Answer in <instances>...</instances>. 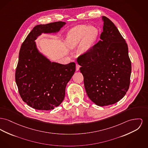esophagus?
<instances>
[{
    "label": "esophagus",
    "mask_w": 148,
    "mask_h": 148,
    "mask_svg": "<svg viewBox=\"0 0 148 148\" xmlns=\"http://www.w3.org/2000/svg\"><path fill=\"white\" fill-rule=\"evenodd\" d=\"M80 66L78 64H76V70H77V71H78L79 70V68H80Z\"/></svg>",
    "instance_id": "esophagus-1"
}]
</instances>
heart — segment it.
I'll return each instance as SVG.
<instances>
[{
  "instance_id": "obj_1",
  "label": "heart",
  "mask_w": 148,
  "mask_h": 148,
  "mask_svg": "<svg viewBox=\"0 0 148 148\" xmlns=\"http://www.w3.org/2000/svg\"><path fill=\"white\" fill-rule=\"evenodd\" d=\"M98 35V30L95 27L79 25L70 31L65 42L70 49L79 47L80 52L85 53L95 42Z\"/></svg>"
}]
</instances>
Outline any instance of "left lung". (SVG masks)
<instances>
[{
  "label": "left lung",
  "mask_w": 148,
  "mask_h": 148,
  "mask_svg": "<svg viewBox=\"0 0 148 148\" xmlns=\"http://www.w3.org/2000/svg\"><path fill=\"white\" fill-rule=\"evenodd\" d=\"M101 40L77 59L87 95L97 106L113 104L125 96L130 83L128 46L117 28L102 16Z\"/></svg>",
  "instance_id": "1"
}]
</instances>
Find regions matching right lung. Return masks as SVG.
I'll list each match as a JSON object with an SVG mask.
<instances>
[{"instance_id":"obj_1","label":"right lung","mask_w":148,"mask_h":148,"mask_svg":"<svg viewBox=\"0 0 148 148\" xmlns=\"http://www.w3.org/2000/svg\"><path fill=\"white\" fill-rule=\"evenodd\" d=\"M65 24L59 21L36 26L21 47L16 82L22 100L36 110H50L61 104L75 71L74 62L66 65L51 62L38 51L35 42L41 34L56 33Z\"/></svg>"}]
</instances>
